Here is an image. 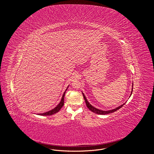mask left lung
<instances>
[{
    "instance_id": "left-lung-1",
    "label": "left lung",
    "mask_w": 154,
    "mask_h": 154,
    "mask_svg": "<svg viewBox=\"0 0 154 154\" xmlns=\"http://www.w3.org/2000/svg\"><path fill=\"white\" fill-rule=\"evenodd\" d=\"M132 92H133V85H132V92H131V95H132ZM82 95H83V97H84V98L85 102L86 103V105H87V107H88V109L91 110V111H92L93 112H95L96 114H98L106 115V114H110V113L114 112L117 111L118 110H119L120 108H121V107L124 105L125 103L123 104H122L121 106L118 107L117 108H116V109H113V110H109V111H102V110H99V109H96L94 107H93L91 104H90L88 103L87 100V99H86V97H85V96L84 95L83 93H82Z\"/></svg>"
}]
</instances>
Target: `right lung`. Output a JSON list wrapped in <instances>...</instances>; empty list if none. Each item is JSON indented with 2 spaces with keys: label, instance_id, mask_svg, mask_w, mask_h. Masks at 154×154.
Instances as JSON below:
<instances>
[{
  "label": "right lung",
  "instance_id": "obj_1",
  "mask_svg": "<svg viewBox=\"0 0 154 154\" xmlns=\"http://www.w3.org/2000/svg\"><path fill=\"white\" fill-rule=\"evenodd\" d=\"M66 90H67V89H66ZM66 91H65V92H64L63 95L62 96L61 101L60 102V103L58 104V105L55 108H54V109L50 110V111H48V112H45V113H43V114H38V115H40V116H51V115H53L54 114H55V113L58 112L60 110V109H61V108L63 106V105H64V96H65V95Z\"/></svg>",
  "mask_w": 154,
  "mask_h": 154
}]
</instances>
